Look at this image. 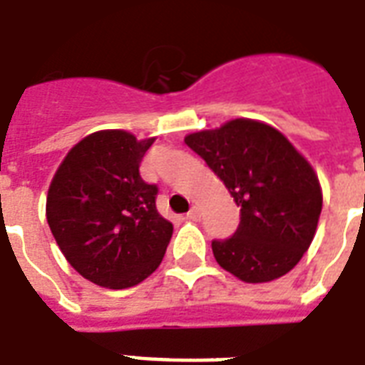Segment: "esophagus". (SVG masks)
Masks as SVG:
<instances>
[{
  "instance_id": "34e87169",
  "label": "esophagus",
  "mask_w": 365,
  "mask_h": 365,
  "mask_svg": "<svg viewBox=\"0 0 365 365\" xmlns=\"http://www.w3.org/2000/svg\"><path fill=\"white\" fill-rule=\"evenodd\" d=\"M186 217L192 219V221H198V219H200V207L192 205V207H190V212L186 213Z\"/></svg>"
}]
</instances>
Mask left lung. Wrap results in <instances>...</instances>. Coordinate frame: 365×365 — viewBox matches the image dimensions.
<instances>
[{
	"label": "left lung",
	"mask_w": 365,
	"mask_h": 365,
	"mask_svg": "<svg viewBox=\"0 0 365 365\" xmlns=\"http://www.w3.org/2000/svg\"><path fill=\"white\" fill-rule=\"evenodd\" d=\"M240 207V225L213 240L217 264L245 283H269L302 259L316 237L323 192L317 173L281 130L264 120L231 119L186 134Z\"/></svg>",
	"instance_id": "8db88e82"
}]
</instances>
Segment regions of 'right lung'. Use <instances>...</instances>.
Instances as JSON below:
<instances>
[{"label":"right lung","instance_id":"obj_1","mask_svg":"<svg viewBox=\"0 0 365 365\" xmlns=\"http://www.w3.org/2000/svg\"><path fill=\"white\" fill-rule=\"evenodd\" d=\"M155 138L98 130L71 148L49 182L46 217L59 250L84 279L128 289L158 269L173 223L155 210L158 188L140 161Z\"/></svg>","mask_w":365,"mask_h":365}]
</instances>
